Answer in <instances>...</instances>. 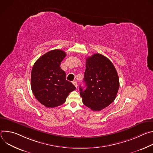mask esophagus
<instances>
[{"label": "esophagus", "mask_w": 153, "mask_h": 153, "mask_svg": "<svg viewBox=\"0 0 153 153\" xmlns=\"http://www.w3.org/2000/svg\"><path fill=\"white\" fill-rule=\"evenodd\" d=\"M73 83L74 84V85L77 88V82L76 81H73Z\"/></svg>", "instance_id": "obj_1"}]
</instances>
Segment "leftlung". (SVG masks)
<instances>
[{
  "label": "left lung",
  "instance_id": "8db88e82",
  "mask_svg": "<svg viewBox=\"0 0 153 153\" xmlns=\"http://www.w3.org/2000/svg\"><path fill=\"white\" fill-rule=\"evenodd\" d=\"M83 81L86 88L79 86L82 102L93 111H99L115 100L119 76L113 63L102 54L87 57Z\"/></svg>",
  "mask_w": 153,
  "mask_h": 153
}]
</instances>
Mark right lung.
Masks as SVG:
<instances>
[{"mask_svg":"<svg viewBox=\"0 0 153 153\" xmlns=\"http://www.w3.org/2000/svg\"><path fill=\"white\" fill-rule=\"evenodd\" d=\"M66 55L61 50L50 51L39 58L32 68V91L37 100L47 108L61 105L76 90L74 85L66 80V73L60 67Z\"/></svg>","mask_w":153,"mask_h":153,"instance_id":"1","label":"right lung"}]
</instances>
